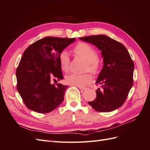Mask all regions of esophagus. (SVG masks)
I'll return each instance as SVG.
<instances>
[{
	"instance_id": "obj_1",
	"label": "esophagus",
	"mask_w": 150,
	"mask_h": 150,
	"mask_svg": "<svg viewBox=\"0 0 150 150\" xmlns=\"http://www.w3.org/2000/svg\"><path fill=\"white\" fill-rule=\"evenodd\" d=\"M78 87H79V89H80V90H82V91H84V90H86V87H85L79 86Z\"/></svg>"
}]
</instances>
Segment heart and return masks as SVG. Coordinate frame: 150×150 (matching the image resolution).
<instances>
[{
    "mask_svg": "<svg viewBox=\"0 0 150 150\" xmlns=\"http://www.w3.org/2000/svg\"><path fill=\"white\" fill-rule=\"evenodd\" d=\"M75 54L82 57L87 62V70L93 74H96L99 69L98 62V54L91 45L85 42H79L74 49ZM59 63L61 70L63 72L69 70L70 57L67 51H63L59 56ZM92 80V76L89 74L78 75L72 74L66 76L65 82L72 86H83L89 83Z\"/></svg>",
    "mask_w": 150,
    "mask_h": 150,
    "instance_id": "obj_1",
    "label": "heart"
}]
</instances>
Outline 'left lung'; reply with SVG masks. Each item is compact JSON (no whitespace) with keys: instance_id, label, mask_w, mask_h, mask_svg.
Here are the masks:
<instances>
[{"instance_id":"obj_1","label":"left lung","mask_w":150,"mask_h":150,"mask_svg":"<svg viewBox=\"0 0 150 150\" xmlns=\"http://www.w3.org/2000/svg\"><path fill=\"white\" fill-rule=\"evenodd\" d=\"M101 51L103 66L96 83L100 84L96 98L89 104L97 112H110L124 104L133 85L134 65L122 44L105 35L80 37Z\"/></svg>"}]
</instances>
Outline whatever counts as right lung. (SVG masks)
Instances as JSON below:
<instances>
[{
	"label": "right lung",
	"mask_w": 150,
	"mask_h": 150,
	"mask_svg": "<svg viewBox=\"0 0 150 150\" xmlns=\"http://www.w3.org/2000/svg\"><path fill=\"white\" fill-rule=\"evenodd\" d=\"M75 38L47 37L30 45L16 70L17 90L26 107L40 113L51 112L64 101L69 87L52 83L63 79L59 56Z\"/></svg>",
	"instance_id": "obj_1"
}]
</instances>
